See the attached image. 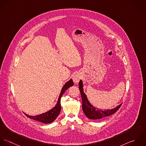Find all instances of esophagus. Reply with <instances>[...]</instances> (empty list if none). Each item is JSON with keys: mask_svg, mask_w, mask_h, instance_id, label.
<instances>
[{"mask_svg": "<svg viewBox=\"0 0 146 146\" xmlns=\"http://www.w3.org/2000/svg\"><path fill=\"white\" fill-rule=\"evenodd\" d=\"M81 74L77 73L76 74H75L74 76H73V82L75 83V84H77L78 83V82L80 81V80H81Z\"/></svg>", "mask_w": 146, "mask_h": 146, "instance_id": "obj_1", "label": "esophagus"}]
</instances>
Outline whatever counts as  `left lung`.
Listing matches in <instances>:
<instances>
[{
    "mask_svg": "<svg viewBox=\"0 0 146 146\" xmlns=\"http://www.w3.org/2000/svg\"><path fill=\"white\" fill-rule=\"evenodd\" d=\"M79 88L82 100V110L86 117L91 119H99L113 115L117 112L122 105V103L115 108L110 110H102L95 107L88 100L87 95L84 91L83 82L81 80L79 82Z\"/></svg>",
    "mask_w": 146,
    "mask_h": 146,
    "instance_id": "obj_1",
    "label": "left lung"
}]
</instances>
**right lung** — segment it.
<instances>
[{"label": "right lung", "instance_id": "1", "mask_svg": "<svg viewBox=\"0 0 146 146\" xmlns=\"http://www.w3.org/2000/svg\"><path fill=\"white\" fill-rule=\"evenodd\" d=\"M73 85L74 84L72 79H70L65 84V85L63 86L61 90L60 94L58 96V100L56 105L55 106V107H54L52 109L48 111L47 112L36 116H30L25 113L24 114L30 118L33 119L34 120L38 121L44 123H50L54 122L58 116L61 111L60 100L61 96L64 94V93L68 88L73 86Z\"/></svg>", "mask_w": 146, "mask_h": 146}]
</instances>
